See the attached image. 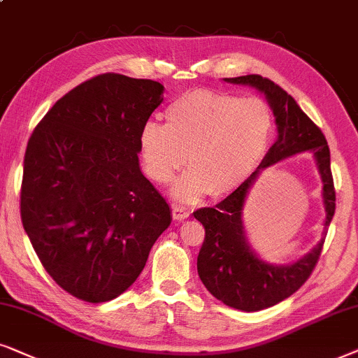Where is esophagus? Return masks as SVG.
<instances>
[{"instance_id": "1", "label": "esophagus", "mask_w": 358, "mask_h": 358, "mask_svg": "<svg viewBox=\"0 0 358 358\" xmlns=\"http://www.w3.org/2000/svg\"><path fill=\"white\" fill-rule=\"evenodd\" d=\"M171 216L173 219H185L189 216V211L183 206H171Z\"/></svg>"}]
</instances>
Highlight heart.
Segmentation results:
<instances>
[{
    "label": "heart",
    "mask_w": 358,
    "mask_h": 358,
    "mask_svg": "<svg viewBox=\"0 0 358 358\" xmlns=\"http://www.w3.org/2000/svg\"><path fill=\"white\" fill-rule=\"evenodd\" d=\"M166 126L147 122L139 136L147 175L166 185L187 165L192 171L175 196L196 201L239 188L264 159L275 132L273 109L264 98L196 90L165 109Z\"/></svg>",
    "instance_id": "obj_1"
}]
</instances>
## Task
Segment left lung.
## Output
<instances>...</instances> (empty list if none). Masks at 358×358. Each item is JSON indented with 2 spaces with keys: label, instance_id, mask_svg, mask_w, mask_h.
Listing matches in <instances>:
<instances>
[{
  "label": "left lung",
  "instance_id": "left-lung-1",
  "mask_svg": "<svg viewBox=\"0 0 358 358\" xmlns=\"http://www.w3.org/2000/svg\"><path fill=\"white\" fill-rule=\"evenodd\" d=\"M224 80L236 85H250L264 92L273 108L278 124V139L266 152L259 169L216 206L199 208L193 213L204 226V242L198 255V275L203 285L219 301L250 313L275 306L276 303L292 296L311 276L321 257L329 224L336 211V188L326 137L282 87L262 75H244ZM304 150H311L317 157L323 176L327 221L322 242L293 266L276 267L265 264L256 259L246 245L243 236L241 209L246 193L260 168Z\"/></svg>",
  "mask_w": 358,
  "mask_h": 358
}]
</instances>
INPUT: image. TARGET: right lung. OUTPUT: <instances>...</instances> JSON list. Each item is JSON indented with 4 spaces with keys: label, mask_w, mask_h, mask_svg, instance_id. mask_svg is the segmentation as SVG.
Returning a JSON list of instances; mask_svg holds the SVG:
<instances>
[{
    "label": "right lung",
    "mask_w": 358,
    "mask_h": 358,
    "mask_svg": "<svg viewBox=\"0 0 358 358\" xmlns=\"http://www.w3.org/2000/svg\"><path fill=\"white\" fill-rule=\"evenodd\" d=\"M154 80L101 73L62 96L24 155V231L54 282L104 303L126 292L170 226V208L139 169V136L164 101Z\"/></svg>",
    "instance_id": "add662e5"
}]
</instances>
